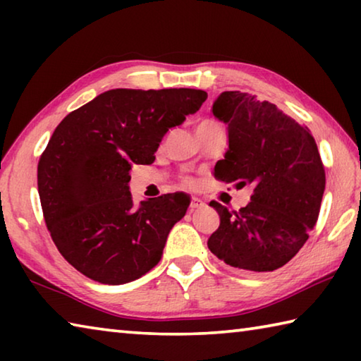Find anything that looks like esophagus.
Returning <instances> with one entry per match:
<instances>
[{
	"label": "esophagus",
	"mask_w": 361,
	"mask_h": 361,
	"mask_svg": "<svg viewBox=\"0 0 361 361\" xmlns=\"http://www.w3.org/2000/svg\"><path fill=\"white\" fill-rule=\"evenodd\" d=\"M204 207H207V204L204 202V200H200L199 197H192L191 199V207H189V209H191V212H194V210L204 209Z\"/></svg>",
	"instance_id": "obj_1"
}]
</instances>
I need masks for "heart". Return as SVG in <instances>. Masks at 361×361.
I'll use <instances>...</instances> for the list:
<instances>
[{"label":"heart","mask_w":361,"mask_h":361,"mask_svg":"<svg viewBox=\"0 0 361 361\" xmlns=\"http://www.w3.org/2000/svg\"><path fill=\"white\" fill-rule=\"evenodd\" d=\"M213 124H218L216 121H213V119H204V121H200V124L197 126V127H204V126H213Z\"/></svg>","instance_id":"b5f03b06"}]
</instances>
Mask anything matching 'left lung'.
Returning <instances> with one entry per match:
<instances>
[{
  "label": "left lung",
  "instance_id": "8db88e82",
  "mask_svg": "<svg viewBox=\"0 0 361 361\" xmlns=\"http://www.w3.org/2000/svg\"><path fill=\"white\" fill-rule=\"evenodd\" d=\"M212 113L228 126V151L215 178L253 185L247 207L229 212L213 200L219 228L210 252L245 272H272L285 266L309 239L325 192V169L307 127L274 103L228 90Z\"/></svg>",
  "mask_w": 361,
  "mask_h": 361
}]
</instances>
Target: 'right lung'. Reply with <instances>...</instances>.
<instances>
[{
	"label": "right lung",
	"instance_id": "obj_1",
	"mask_svg": "<svg viewBox=\"0 0 361 361\" xmlns=\"http://www.w3.org/2000/svg\"><path fill=\"white\" fill-rule=\"evenodd\" d=\"M205 100L199 89H111L57 126L38 164V192L52 240L76 271L122 285L161 261L191 197L173 192L135 205L130 170L154 162L169 129Z\"/></svg>",
	"mask_w": 361,
	"mask_h": 361
}]
</instances>
